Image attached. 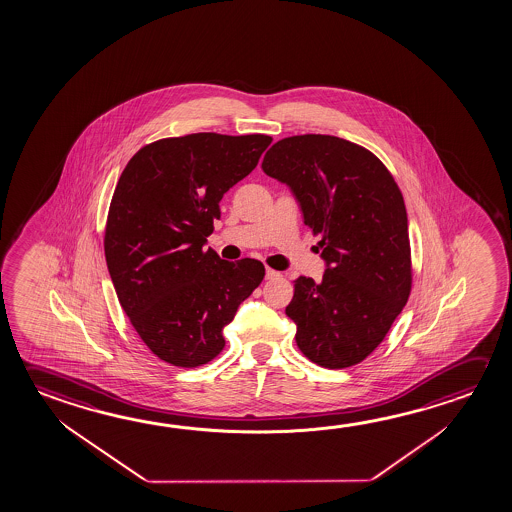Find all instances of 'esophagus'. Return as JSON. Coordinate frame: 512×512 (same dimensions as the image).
Listing matches in <instances>:
<instances>
[{"instance_id": "obj_1", "label": "esophagus", "mask_w": 512, "mask_h": 512, "mask_svg": "<svg viewBox=\"0 0 512 512\" xmlns=\"http://www.w3.org/2000/svg\"><path fill=\"white\" fill-rule=\"evenodd\" d=\"M280 277H282V275H280L278 271H275V269H266V280H277V278Z\"/></svg>"}]
</instances>
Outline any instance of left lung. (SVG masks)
<instances>
[{"mask_svg": "<svg viewBox=\"0 0 512 512\" xmlns=\"http://www.w3.org/2000/svg\"><path fill=\"white\" fill-rule=\"evenodd\" d=\"M266 175L291 189L321 235V282L294 280L285 314L303 355L328 369L359 364L384 341L411 294L403 196L386 166L334 135H293L264 155Z\"/></svg>", "mask_w": 512, "mask_h": 512, "instance_id": "1", "label": "left lung"}]
</instances>
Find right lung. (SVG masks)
<instances>
[{"instance_id":"1","label":"right lung","mask_w":512,"mask_h":512,"mask_svg":"<svg viewBox=\"0 0 512 512\" xmlns=\"http://www.w3.org/2000/svg\"><path fill=\"white\" fill-rule=\"evenodd\" d=\"M269 135L212 132L144 146L110 202L105 259L119 303L162 361L196 368L223 348V328L264 278L260 260L219 259L207 237L219 202L250 175Z\"/></svg>"}]
</instances>
